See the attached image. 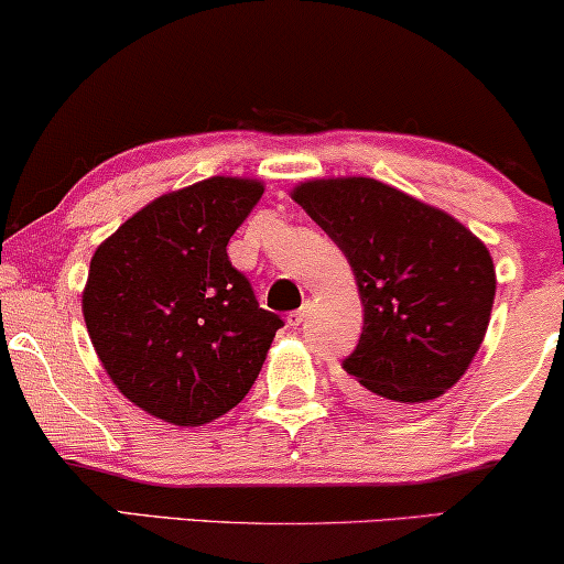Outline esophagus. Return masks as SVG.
<instances>
[{
	"mask_svg": "<svg viewBox=\"0 0 564 564\" xmlns=\"http://www.w3.org/2000/svg\"><path fill=\"white\" fill-rule=\"evenodd\" d=\"M307 313H311V303H305L303 307H300V311H292L290 315H288V323L292 328H297V326H303L305 323V318H307Z\"/></svg>",
	"mask_w": 564,
	"mask_h": 564,
	"instance_id": "1",
	"label": "esophagus"
}]
</instances>
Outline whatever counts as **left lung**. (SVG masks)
<instances>
[{
	"mask_svg": "<svg viewBox=\"0 0 564 564\" xmlns=\"http://www.w3.org/2000/svg\"><path fill=\"white\" fill-rule=\"evenodd\" d=\"M292 199L344 251L365 305L357 349L341 361L349 395L384 405L444 395L490 323L496 267L485 243L369 176L303 182Z\"/></svg>",
	"mask_w": 564,
	"mask_h": 564,
	"instance_id": "left-lung-1",
	"label": "left lung"
}]
</instances>
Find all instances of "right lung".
<instances>
[{
  "label": "right lung",
  "instance_id": "obj_1",
  "mask_svg": "<svg viewBox=\"0 0 564 564\" xmlns=\"http://www.w3.org/2000/svg\"><path fill=\"white\" fill-rule=\"evenodd\" d=\"M261 195L257 180L210 176L153 199L91 257V346L130 403L174 426L241 403L284 326L226 251Z\"/></svg>",
  "mask_w": 564,
  "mask_h": 564
}]
</instances>
